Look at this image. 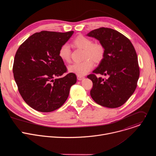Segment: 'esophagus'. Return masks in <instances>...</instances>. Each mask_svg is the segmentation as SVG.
I'll return each instance as SVG.
<instances>
[{
	"instance_id": "34e87169",
	"label": "esophagus",
	"mask_w": 156,
	"mask_h": 156,
	"mask_svg": "<svg viewBox=\"0 0 156 156\" xmlns=\"http://www.w3.org/2000/svg\"><path fill=\"white\" fill-rule=\"evenodd\" d=\"M77 78H78V80H82L84 78V77L83 76H77Z\"/></svg>"
}]
</instances>
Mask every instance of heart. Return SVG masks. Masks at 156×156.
<instances>
[{
    "mask_svg": "<svg viewBox=\"0 0 156 156\" xmlns=\"http://www.w3.org/2000/svg\"><path fill=\"white\" fill-rule=\"evenodd\" d=\"M73 45L83 50V58L80 63H75L69 66L70 72L76 74L78 76H83L90 72L93 67L94 63L101 62L105 55V49L101 44L93 43V41L83 35L76 36L72 42ZM71 51L68 44H64L58 51L59 57L64 62H69L70 60Z\"/></svg>",
    "mask_w": 156,
    "mask_h": 156,
    "instance_id": "1",
    "label": "heart"
}]
</instances>
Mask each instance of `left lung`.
Returning a JSON list of instances; mask_svg holds the SVG:
<instances>
[{
  "label": "left lung",
  "mask_w": 156,
  "mask_h": 156,
  "mask_svg": "<svg viewBox=\"0 0 156 156\" xmlns=\"http://www.w3.org/2000/svg\"><path fill=\"white\" fill-rule=\"evenodd\" d=\"M87 36L99 41L105 55L87 78L93 81L90 94L98 104L117 108L124 104L135 92L140 76L136 51L131 41L119 31L108 28L91 31ZM96 74L107 76L106 79Z\"/></svg>",
  "instance_id": "obj_1"
}]
</instances>
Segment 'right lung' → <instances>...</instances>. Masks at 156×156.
<instances>
[{
    "label": "right lung",
    "instance_id": "1",
    "mask_svg": "<svg viewBox=\"0 0 156 156\" xmlns=\"http://www.w3.org/2000/svg\"><path fill=\"white\" fill-rule=\"evenodd\" d=\"M73 31H42L30 36L18 49L13 73L20 95L25 102L41 112L60 108L67 99L76 76L67 72L58 56L60 48Z\"/></svg>",
    "mask_w": 156,
    "mask_h": 156
}]
</instances>
